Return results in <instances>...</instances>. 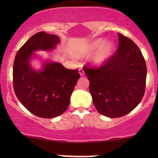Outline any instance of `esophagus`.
Here are the masks:
<instances>
[{"label":"esophagus","mask_w":158,"mask_h":158,"mask_svg":"<svg viewBox=\"0 0 158 158\" xmlns=\"http://www.w3.org/2000/svg\"><path fill=\"white\" fill-rule=\"evenodd\" d=\"M79 73H80L81 76H84L85 75V71H84V69L82 68L79 69Z\"/></svg>","instance_id":"34e87169"}]
</instances>
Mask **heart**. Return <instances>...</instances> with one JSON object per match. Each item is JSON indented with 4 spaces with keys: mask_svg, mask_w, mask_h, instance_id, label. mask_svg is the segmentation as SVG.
<instances>
[{
    "mask_svg": "<svg viewBox=\"0 0 158 158\" xmlns=\"http://www.w3.org/2000/svg\"><path fill=\"white\" fill-rule=\"evenodd\" d=\"M96 50L97 51L93 58V62L96 64H102L111 56L114 51V45L111 42L104 43V40L102 39H97L90 43L86 50L85 54H93Z\"/></svg>",
    "mask_w": 158,
    "mask_h": 158,
    "instance_id": "obj_1",
    "label": "heart"
}]
</instances>
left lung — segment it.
<instances>
[{
    "label": "left lung",
    "mask_w": 158,
    "mask_h": 158,
    "mask_svg": "<svg viewBox=\"0 0 158 158\" xmlns=\"http://www.w3.org/2000/svg\"><path fill=\"white\" fill-rule=\"evenodd\" d=\"M118 35V50L112 56L99 67H83L96 110L110 118L123 116L138 106L144 96L147 73L139 47Z\"/></svg>",
    "instance_id": "1"
}]
</instances>
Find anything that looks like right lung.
I'll return each mask as SVG.
<instances>
[{
    "instance_id": "add662e5",
    "label": "right lung",
    "mask_w": 158,
    "mask_h": 158,
    "mask_svg": "<svg viewBox=\"0 0 158 158\" xmlns=\"http://www.w3.org/2000/svg\"><path fill=\"white\" fill-rule=\"evenodd\" d=\"M59 38L38 32L17 51L13 63V88L16 97L30 112L41 118H54L66 111L80 78L77 69H66L58 62L44 64L41 71L30 65L35 51H50Z\"/></svg>"
}]
</instances>
